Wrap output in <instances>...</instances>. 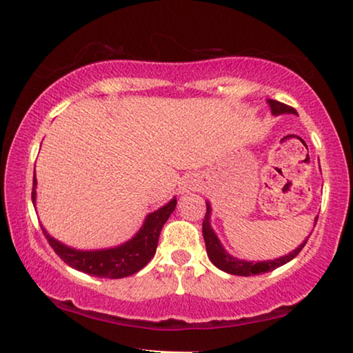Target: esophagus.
<instances>
[{
    "mask_svg": "<svg viewBox=\"0 0 353 353\" xmlns=\"http://www.w3.org/2000/svg\"><path fill=\"white\" fill-rule=\"evenodd\" d=\"M197 186H199V181L196 180V178L192 176H188L185 180L181 181L180 185V192L181 194H185V192H190V191H196Z\"/></svg>",
    "mask_w": 353,
    "mask_h": 353,
    "instance_id": "34e87169",
    "label": "esophagus"
}]
</instances>
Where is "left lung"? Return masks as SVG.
Instances as JSON below:
<instances>
[{
	"label": "left lung",
	"instance_id": "left-lung-1",
	"mask_svg": "<svg viewBox=\"0 0 353 353\" xmlns=\"http://www.w3.org/2000/svg\"><path fill=\"white\" fill-rule=\"evenodd\" d=\"M268 105L272 109L273 115H281V114H297L296 109H292L291 105H286L279 101L274 99H268ZM207 205V214L204 216V221H202V236H204L205 241V249H207V255H209L210 262L215 265L216 268L223 270V272L230 273V274H238V276H254V274H262L267 272H272V270L281 267V265L291 262L294 257H297L299 252H301L303 245L307 244V239L303 243L289 252L288 255L279 259H273V260H260V262H248V260L243 259H236L233 255H230L226 252L223 245H221L219 236L215 234L214 228L210 226V215H212V205L210 202H205ZM318 216L315 219L316 223Z\"/></svg>",
	"mask_w": 353,
	"mask_h": 353
}]
</instances>
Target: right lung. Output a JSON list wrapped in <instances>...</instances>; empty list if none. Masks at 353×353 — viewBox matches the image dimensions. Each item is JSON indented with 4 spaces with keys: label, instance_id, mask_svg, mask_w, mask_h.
Here are the masks:
<instances>
[{
    "label": "right lung",
    "instance_id": "right-lung-1",
    "mask_svg": "<svg viewBox=\"0 0 353 353\" xmlns=\"http://www.w3.org/2000/svg\"><path fill=\"white\" fill-rule=\"evenodd\" d=\"M37 178L33 175V190H32V202H37ZM176 207V197L170 202L162 205L161 209L151 212L144 219V223L137 234L127 243L115 245L109 249H96V250H80L69 248L62 244L61 241L52 238L48 231L43 228L48 243L54 252L69 265V267L83 272L91 276L98 278H110L119 279L130 276L137 273L143 267H146L149 260L154 257L159 243V234H161L162 226L165 225L168 216L173 214Z\"/></svg>",
    "mask_w": 353,
    "mask_h": 353
}]
</instances>
